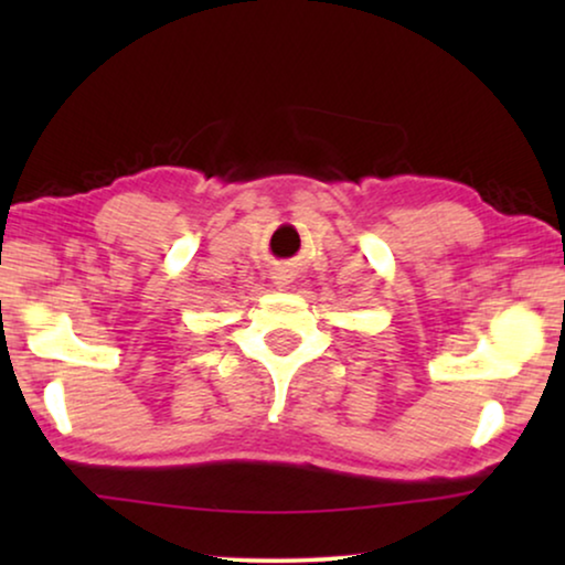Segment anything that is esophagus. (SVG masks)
Returning <instances> with one entry per match:
<instances>
[{"instance_id":"34e87169","label":"esophagus","mask_w":565,"mask_h":565,"mask_svg":"<svg viewBox=\"0 0 565 565\" xmlns=\"http://www.w3.org/2000/svg\"><path fill=\"white\" fill-rule=\"evenodd\" d=\"M269 277H273V285H277V288H285V285L296 280V269L290 265H277L273 273H269Z\"/></svg>"}]
</instances>
